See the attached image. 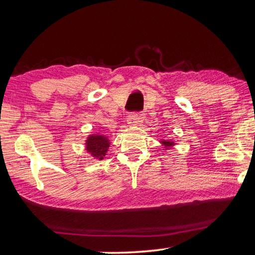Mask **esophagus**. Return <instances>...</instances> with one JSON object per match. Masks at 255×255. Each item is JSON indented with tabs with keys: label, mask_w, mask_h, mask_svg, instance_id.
Instances as JSON below:
<instances>
[{
	"label": "esophagus",
	"mask_w": 255,
	"mask_h": 255,
	"mask_svg": "<svg viewBox=\"0 0 255 255\" xmlns=\"http://www.w3.org/2000/svg\"><path fill=\"white\" fill-rule=\"evenodd\" d=\"M141 120H143V116L141 115L131 114L127 117V124L129 125V126H136L137 124L141 123Z\"/></svg>",
	"instance_id": "34e87169"
}]
</instances>
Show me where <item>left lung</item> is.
Wrapping results in <instances>:
<instances>
[{"instance_id": "8db88e82", "label": "left lung", "mask_w": 255, "mask_h": 255, "mask_svg": "<svg viewBox=\"0 0 255 255\" xmlns=\"http://www.w3.org/2000/svg\"><path fill=\"white\" fill-rule=\"evenodd\" d=\"M161 144H162L164 149H170V148H172L175 145L174 141L171 140V139H162L161 140Z\"/></svg>"}]
</instances>
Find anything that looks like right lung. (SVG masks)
Instances as JSON below:
<instances>
[{"label": "right lung", "mask_w": 255, "mask_h": 255, "mask_svg": "<svg viewBox=\"0 0 255 255\" xmlns=\"http://www.w3.org/2000/svg\"><path fill=\"white\" fill-rule=\"evenodd\" d=\"M110 146L109 137L102 133H92L85 140V149L93 158L103 159Z\"/></svg>", "instance_id": "obj_1"}]
</instances>
